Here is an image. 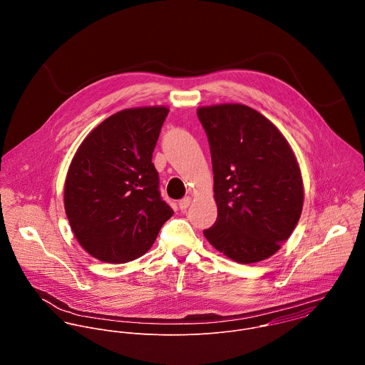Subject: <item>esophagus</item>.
Segmentation results:
<instances>
[{
  "label": "esophagus",
  "mask_w": 365,
  "mask_h": 365,
  "mask_svg": "<svg viewBox=\"0 0 365 365\" xmlns=\"http://www.w3.org/2000/svg\"><path fill=\"white\" fill-rule=\"evenodd\" d=\"M190 204H191V198H190V197H185V198H182V200L178 202L181 210H187L188 207H190Z\"/></svg>",
  "instance_id": "esophagus-1"
}]
</instances>
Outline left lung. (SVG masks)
<instances>
[{"instance_id": "left-lung-1", "label": "left lung", "mask_w": 365, "mask_h": 365, "mask_svg": "<svg viewBox=\"0 0 365 365\" xmlns=\"http://www.w3.org/2000/svg\"><path fill=\"white\" fill-rule=\"evenodd\" d=\"M208 136L216 222L209 243L243 264L265 260L295 229L304 205L301 170L288 142L260 112L242 104L197 110Z\"/></svg>"}]
</instances>
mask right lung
<instances>
[{"instance_id": "1", "label": "right lung", "mask_w": 365, "mask_h": 365, "mask_svg": "<svg viewBox=\"0 0 365 365\" xmlns=\"http://www.w3.org/2000/svg\"><path fill=\"white\" fill-rule=\"evenodd\" d=\"M168 109H123L80 145L64 184L66 215L78 243L105 262L143 256L173 209L160 195L153 150Z\"/></svg>"}]
</instances>
